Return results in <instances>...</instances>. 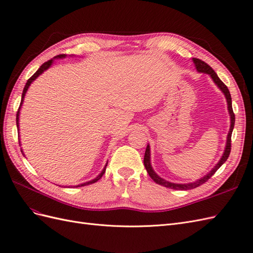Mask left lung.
<instances>
[{"label":"left lung","mask_w":253,"mask_h":253,"mask_svg":"<svg viewBox=\"0 0 253 253\" xmlns=\"http://www.w3.org/2000/svg\"><path fill=\"white\" fill-rule=\"evenodd\" d=\"M193 63L195 65L196 71L198 73H204V74H208L211 79L213 80V82L216 84V86L223 91V94L226 97V100H227V105H228V112L229 115H230V128H229V133L227 135V141H226V147L224 150L223 155H221L219 162L213 167V169L209 172L207 173L205 176H203L202 178L197 179L193 182H188V183H175V182H171V181H168L164 178L160 177V176L153 170L152 165H151V149H150V144L147 145V149H145V153H144V158H143V164L145 167V170L149 173L150 177L154 180L158 185H162L166 188H170V189H174V190H190V189H194L198 186L203 185L207 180H208L211 176L215 173L219 168L221 167L226 160L229 157V154H230V151H231V135H232V131H233V127H234V121H235V116H234V113L232 110V101H231V95H230V91H229L228 87L225 85L221 81L218 76L216 75V73L212 70V67L209 66L207 63H205L204 61L200 60V59H196L193 58L192 59Z\"/></svg>","instance_id":"8db88e82"}]
</instances>
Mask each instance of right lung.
Listing matches in <instances>:
<instances>
[{
  "instance_id": "1",
  "label": "right lung",
  "mask_w": 253,
  "mask_h": 253,
  "mask_svg": "<svg viewBox=\"0 0 253 253\" xmlns=\"http://www.w3.org/2000/svg\"><path fill=\"white\" fill-rule=\"evenodd\" d=\"M66 57V55H58V56H56L55 58H52V59H50V60H48L47 62H45V63H43L41 66H40V68L39 70H38L32 77H30L28 80H27V83L25 84V87H24V89H23V93H22V98H21V103H20V108H19V110H18V113H17V127H18V135H19V137H20V128H19V126H20V124H19V121H20V110H21V108H22V104H23V101H24V98H25V95H26V93H27V90H28V88H29V86H30V84H32L38 77H39L40 75H42L45 71L46 70H48V68L52 65V63H53V61H55L56 59H63V58H65ZM19 142H20V140H19ZM21 152H22V154L25 156V154L24 153H23V150L21 149ZM106 166H108V164H106L105 166H104V168L102 169V171H101V173L99 174L96 178H94V179H91V180H89V181H86V182H83V183H80V185H78V186H75L76 188H78V187H83V186H87V185H90V183H94V182H96V181H98L99 179H100L101 177H102V175L104 174V172H105V169H106Z\"/></svg>"
}]
</instances>
